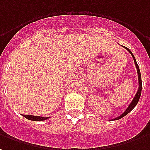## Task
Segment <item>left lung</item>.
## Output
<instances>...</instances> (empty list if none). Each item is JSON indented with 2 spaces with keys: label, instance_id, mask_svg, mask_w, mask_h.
Here are the masks:
<instances>
[{
  "label": "left lung",
  "instance_id": "left-lung-1",
  "mask_svg": "<svg viewBox=\"0 0 150 150\" xmlns=\"http://www.w3.org/2000/svg\"><path fill=\"white\" fill-rule=\"evenodd\" d=\"M125 49H126L128 52H129L130 53H131V55L132 56V57H133V60H134V63H135V65H136V67H137V74H138V81H139V88H138V90H137V94L135 95V97L133 98V100H132V101L131 102V104L129 105V106L127 107V109L125 111L122 113V115H120V116H119V117H117L116 119H114L113 120H118V119H120L121 118H122V117H124V116H126L129 112H131L132 110L134 109V107L137 105V104L138 103V101H139V100H140V97H141V89H142V82H141V71H140V69H139V66L137 65V61H136V58H135V57H134V55L132 54V53L131 52V50H129V49H127V48H126L125 47Z\"/></svg>",
  "mask_w": 150,
  "mask_h": 150
}]
</instances>
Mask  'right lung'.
I'll use <instances>...</instances> for the list:
<instances>
[{
    "instance_id": "1",
    "label": "right lung",
    "mask_w": 150,
    "mask_h": 150,
    "mask_svg": "<svg viewBox=\"0 0 150 150\" xmlns=\"http://www.w3.org/2000/svg\"><path fill=\"white\" fill-rule=\"evenodd\" d=\"M23 117L29 119V120H32V121H43V120L50 119V117H40V116H34V115H23Z\"/></svg>"
}]
</instances>
